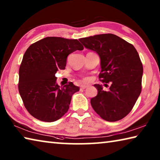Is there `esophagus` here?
<instances>
[{
	"label": "esophagus",
	"instance_id": "esophagus-1",
	"mask_svg": "<svg viewBox=\"0 0 160 160\" xmlns=\"http://www.w3.org/2000/svg\"><path fill=\"white\" fill-rule=\"evenodd\" d=\"M88 88V86H87V85H80V88H81V89H85V88Z\"/></svg>",
	"mask_w": 160,
	"mask_h": 160
}]
</instances>
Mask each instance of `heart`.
<instances>
[{
	"label": "heart",
	"mask_w": 160,
	"mask_h": 160,
	"mask_svg": "<svg viewBox=\"0 0 160 160\" xmlns=\"http://www.w3.org/2000/svg\"><path fill=\"white\" fill-rule=\"evenodd\" d=\"M88 80H89V78H83V81H84V82H88Z\"/></svg>",
	"instance_id": "1"
}]
</instances>
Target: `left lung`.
Instances as JSON below:
<instances>
[{"label":"left lung","instance_id":"obj_1","mask_svg":"<svg viewBox=\"0 0 160 160\" xmlns=\"http://www.w3.org/2000/svg\"><path fill=\"white\" fill-rule=\"evenodd\" d=\"M79 41L99 56V80L111 83L108 91L94 85L98 92L90 100L92 107L105 121L121 120L131 112L141 92L143 68L138 53L133 45L113 34L81 38Z\"/></svg>","mask_w":160,"mask_h":160}]
</instances>
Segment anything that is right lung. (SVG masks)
Returning a JSON list of instances; mask_svg holds the SVG:
<instances>
[{"mask_svg": "<svg viewBox=\"0 0 160 160\" xmlns=\"http://www.w3.org/2000/svg\"><path fill=\"white\" fill-rule=\"evenodd\" d=\"M83 48L77 39L48 37L27 49L19 69L18 90L33 117L53 122L68 112L72 94L80 88L72 82L61 88L55 74L65 69L70 53Z\"/></svg>", "mask_w": 160, "mask_h": 160, "instance_id": "1", "label": "right lung"}]
</instances>
